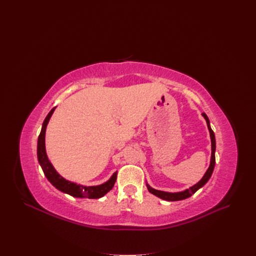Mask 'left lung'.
I'll use <instances>...</instances> for the list:
<instances>
[{"label":"left lung","mask_w":256,"mask_h":256,"mask_svg":"<svg viewBox=\"0 0 256 256\" xmlns=\"http://www.w3.org/2000/svg\"><path fill=\"white\" fill-rule=\"evenodd\" d=\"M202 116L204 118L206 122V124H208V132H210V140H212V156H210V167L208 168L206 172L204 173V177L198 182L196 184H194V186L190 188L188 190H186L184 192H162V190H157L155 188H152L149 184H147V188H148V190L164 200H168V202H176V200H186L190 196H192L196 192H198L200 188H202L206 182L208 181V179L210 178L212 174V171H214V163H216V158H214V152H216V140H214V134L212 132V130L210 128V120L206 116V114H202Z\"/></svg>","instance_id":"1"}]
</instances>
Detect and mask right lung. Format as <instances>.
<instances>
[{"instance_id":"obj_1","label":"right lung","mask_w":256,"mask_h":256,"mask_svg":"<svg viewBox=\"0 0 256 256\" xmlns=\"http://www.w3.org/2000/svg\"><path fill=\"white\" fill-rule=\"evenodd\" d=\"M56 107H54L50 114L46 116L40 134L38 136V162L42 168V171L46 175V177L48 179L50 184L58 188V190L68 194L74 198H99L105 196L109 190H112L116 181V176L118 172H114L112 176L110 177L108 181H106L105 184L96 186H84L81 184H74V182H70L68 180H66L62 176H60L56 170L54 168L52 164L50 162L46 151V126L50 120V116H52L54 112Z\"/></svg>"}]
</instances>
